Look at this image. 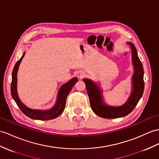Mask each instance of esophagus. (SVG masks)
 <instances>
[{"instance_id":"obj_1","label":"esophagus","mask_w":159,"mask_h":159,"mask_svg":"<svg viewBox=\"0 0 159 159\" xmlns=\"http://www.w3.org/2000/svg\"><path fill=\"white\" fill-rule=\"evenodd\" d=\"M77 75H78V77H80V78H82V77H84V76L85 75V73L83 71H79L77 73Z\"/></svg>"}]
</instances>
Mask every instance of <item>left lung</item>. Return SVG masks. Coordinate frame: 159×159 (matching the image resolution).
Segmentation results:
<instances>
[{
	"instance_id": "8db88e82",
	"label": "left lung",
	"mask_w": 159,
	"mask_h": 159,
	"mask_svg": "<svg viewBox=\"0 0 159 159\" xmlns=\"http://www.w3.org/2000/svg\"><path fill=\"white\" fill-rule=\"evenodd\" d=\"M131 49V57L134 68L132 76V90L127 102L119 107H112L104 103L102 92L97 84L89 79H83L86 84V90L90 99V106L93 112L99 117L106 119L123 117L129 114L137 105L142 96L144 89V69L139 59L137 50L131 42H127Z\"/></svg>"
}]
</instances>
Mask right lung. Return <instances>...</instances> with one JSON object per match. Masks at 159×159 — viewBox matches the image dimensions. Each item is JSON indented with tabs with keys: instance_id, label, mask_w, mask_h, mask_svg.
Masks as SVG:
<instances>
[{
	"instance_id": "1",
	"label": "right lung",
	"mask_w": 159,
	"mask_h": 159,
	"mask_svg": "<svg viewBox=\"0 0 159 159\" xmlns=\"http://www.w3.org/2000/svg\"><path fill=\"white\" fill-rule=\"evenodd\" d=\"M24 55L25 53H24V55H22L21 59L17 62L16 64H15L12 72V82H11V92L12 98L17 104L19 109L22 111V113L25 115L27 117H28L31 119L42 120V121H43V120H50L57 118L63 112L65 107V104H66L67 97L69 93L70 92L75 84L78 81V79H77V77H73V78L71 79L68 82L63 84V86L60 88L57 94V102L55 104V106L51 108L50 109L44 111L30 109L28 107H26L25 104L21 101L20 99H19L17 90V74L19 65H20L21 61L23 59V57H24Z\"/></svg>"
}]
</instances>
